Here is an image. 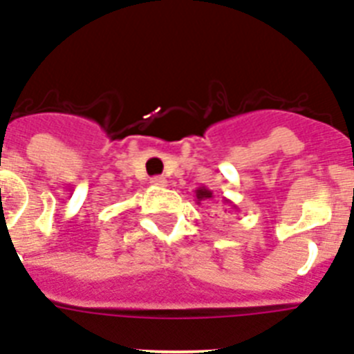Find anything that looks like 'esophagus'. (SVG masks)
Returning <instances> with one entry per match:
<instances>
[{"mask_svg": "<svg viewBox=\"0 0 354 354\" xmlns=\"http://www.w3.org/2000/svg\"><path fill=\"white\" fill-rule=\"evenodd\" d=\"M151 183H153L154 187H165L167 185V180H165L163 176H154L151 178Z\"/></svg>", "mask_w": 354, "mask_h": 354, "instance_id": "1", "label": "esophagus"}]
</instances>
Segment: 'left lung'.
I'll return each instance as SVG.
<instances>
[{
  "label": "left lung",
  "mask_w": 354,
  "mask_h": 354,
  "mask_svg": "<svg viewBox=\"0 0 354 354\" xmlns=\"http://www.w3.org/2000/svg\"><path fill=\"white\" fill-rule=\"evenodd\" d=\"M212 198H214L212 191H210V189H207V187H198V189H196V203L209 201V200H212ZM223 201H225L227 205H232V201L227 200V198H225ZM232 209H236V205H232Z\"/></svg>",
  "instance_id": "1"
}]
</instances>
